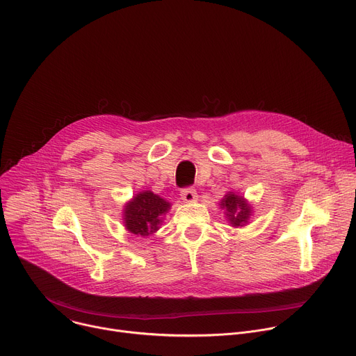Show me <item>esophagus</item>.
Listing matches in <instances>:
<instances>
[{
	"instance_id": "esophagus-1",
	"label": "esophagus",
	"mask_w": 356,
	"mask_h": 356,
	"mask_svg": "<svg viewBox=\"0 0 356 356\" xmlns=\"http://www.w3.org/2000/svg\"><path fill=\"white\" fill-rule=\"evenodd\" d=\"M180 195H181V200L184 202H194L197 201V193L194 188H183L180 191Z\"/></svg>"
}]
</instances>
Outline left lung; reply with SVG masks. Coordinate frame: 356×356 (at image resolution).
<instances>
[{"label": "left lung", "instance_id": "obj_1", "mask_svg": "<svg viewBox=\"0 0 356 356\" xmlns=\"http://www.w3.org/2000/svg\"><path fill=\"white\" fill-rule=\"evenodd\" d=\"M220 207L224 210L227 221L234 228L245 227L253 213L248 200L234 191H228L224 195V198L220 201Z\"/></svg>", "mask_w": 356, "mask_h": 356}]
</instances>
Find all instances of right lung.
<instances>
[{"instance_id":"right-lung-1","label":"right lung","mask_w":356,"mask_h":356,"mask_svg":"<svg viewBox=\"0 0 356 356\" xmlns=\"http://www.w3.org/2000/svg\"><path fill=\"white\" fill-rule=\"evenodd\" d=\"M170 207V202L159 194L150 190L139 191L124 206V227L134 235L147 236L161 228Z\"/></svg>"}]
</instances>
